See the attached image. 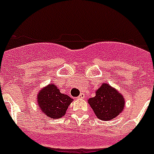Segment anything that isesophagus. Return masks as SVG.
I'll return each instance as SVG.
<instances>
[{
  "label": "esophagus",
  "mask_w": 154,
  "mask_h": 154,
  "mask_svg": "<svg viewBox=\"0 0 154 154\" xmlns=\"http://www.w3.org/2000/svg\"><path fill=\"white\" fill-rule=\"evenodd\" d=\"M78 98H79V99H84V98H85V94H83V93H82V94L78 96Z\"/></svg>",
  "instance_id": "obj_1"
}]
</instances>
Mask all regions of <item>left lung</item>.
<instances>
[{
  "mask_svg": "<svg viewBox=\"0 0 154 154\" xmlns=\"http://www.w3.org/2000/svg\"><path fill=\"white\" fill-rule=\"evenodd\" d=\"M125 102L123 95L108 83H103L95 91V96L88 100L94 114L102 121L117 118L123 111Z\"/></svg>",
  "mask_w": 154,
  "mask_h": 154,
  "instance_id": "left-lung-1",
  "label": "left lung"
}]
</instances>
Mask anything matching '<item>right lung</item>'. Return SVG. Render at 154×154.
<instances>
[{
    "mask_svg": "<svg viewBox=\"0 0 154 154\" xmlns=\"http://www.w3.org/2000/svg\"><path fill=\"white\" fill-rule=\"evenodd\" d=\"M36 100L42 112L53 119L63 117L68 106L73 101L68 95L62 94L54 83H50L40 90Z\"/></svg>",
    "mask_w": 154,
    "mask_h": 154,
    "instance_id": "obj_1",
    "label": "right lung"
}]
</instances>
